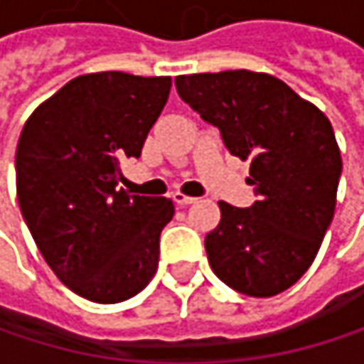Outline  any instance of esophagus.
I'll return each mask as SVG.
<instances>
[{"label": "esophagus", "instance_id": "obj_1", "mask_svg": "<svg viewBox=\"0 0 364 364\" xmlns=\"http://www.w3.org/2000/svg\"><path fill=\"white\" fill-rule=\"evenodd\" d=\"M173 200H175V204H179V206H189V204H193V202H196V198L185 196V193H181V191H175V193H173Z\"/></svg>", "mask_w": 364, "mask_h": 364}]
</instances>
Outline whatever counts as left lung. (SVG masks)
Segmentation results:
<instances>
[{
  "mask_svg": "<svg viewBox=\"0 0 364 364\" xmlns=\"http://www.w3.org/2000/svg\"><path fill=\"white\" fill-rule=\"evenodd\" d=\"M175 84L230 154L251 160L257 202H219L221 221L204 240L213 272L242 295L287 291L312 265L335 213L341 154L328 117L269 73H193Z\"/></svg>",
  "mask_w": 364,
  "mask_h": 364,
  "instance_id": "left-lung-1",
  "label": "left lung"
}]
</instances>
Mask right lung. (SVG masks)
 <instances>
[{
    "label": "right lung",
    "mask_w": 364,
    "mask_h": 364,
    "mask_svg": "<svg viewBox=\"0 0 364 364\" xmlns=\"http://www.w3.org/2000/svg\"><path fill=\"white\" fill-rule=\"evenodd\" d=\"M171 77L101 71L67 82L23 126L16 196L37 249L84 299L117 304L158 269L168 198L117 189L171 95Z\"/></svg>",
    "instance_id": "add662e5"
}]
</instances>
